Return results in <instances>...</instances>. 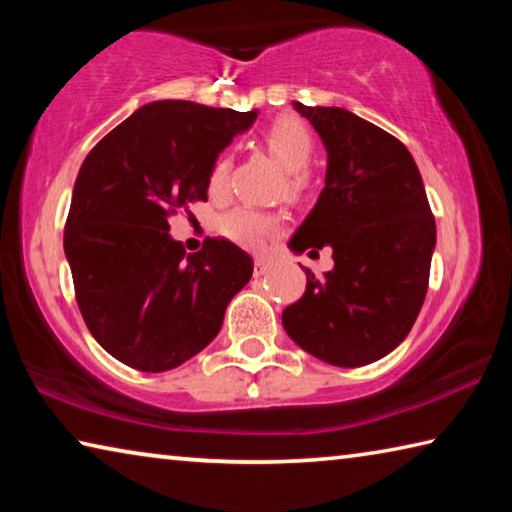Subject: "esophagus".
<instances>
[{
  "label": "esophagus",
  "instance_id": "esophagus-1",
  "mask_svg": "<svg viewBox=\"0 0 512 512\" xmlns=\"http://www.w3.org/2000/svg\"><path fill=\"white\" fill-rule=\"evenodd\" d=\"M268 268H271V259H266V257L255 259V275H264Z\"/></svg>",
  "mask_w": 512,
  "mask_h": 512
}]
</instances>
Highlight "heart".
I'll list each match as a JSON object with an SVG mask.
<instances>
[{
	"label": "heart",
	"instance_id": "1",
	"mask_svg": "<svg viewBox=\"0 0 512 512\" xmlns=\"http://www.w3.org/2000/svg\"><path fill=\"white\" fill-rule=\"evenodd\" d=\"M266 149L271 151L280 164L287 171H293L291 176V189H300L302 178L300 173L309 164L311 153H314V137H311L309 128L302 121L293 117H282L266 131ZM230 178V160L219 158L210 169L207 176V187L212 194H221L228 187ZM280 219L273 214L253 210V207H237L228 214L221 216L219 230L223 237H228L235 244L250 248V250H264L271 241L280 235Z\"/></svg>",
	"mask_w": 512,
	"mask_h": 512
}]
</instances>
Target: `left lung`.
Here are the masks:
<instances>
[{
  "label": "left lung",
  "instance_id": "obj_1",
  "mask_svg": "<svg viewBox=\"0 0 512 512\" xmlns=\"http://www.w3.org/2000/svg\"><path fill=\"white\" fill-rule=\"evenodd\" d=\"M327 151L325 187L289 248L334 268H305V296L282 314L302 350L341 368H359L400 345L427 296L436 221L409 149L345 108L302 106Z\"/></svg>",
  "mask_w": 512,
  "mask_h": 512
}]
</instances>
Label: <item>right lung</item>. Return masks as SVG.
<instances>
[{"instance_id":"obj_1","label":"right lung","mask_w":512,"mask_h":512,"mask_svg":"<svg viewBox=\"0 0 512 512\" xmlns=\"http://www.w3.org/2000/svg\"><path fill=\"white\" fill-rule=\"evenodd\" d=\"M255 119L257 110L153 101L81 164L65 257L85 325L126 366L164 372L192 359L253 275V259L228 239L187 255L169 235V214L207 201L212 164Z\"/></svg>"}]
</instances>
